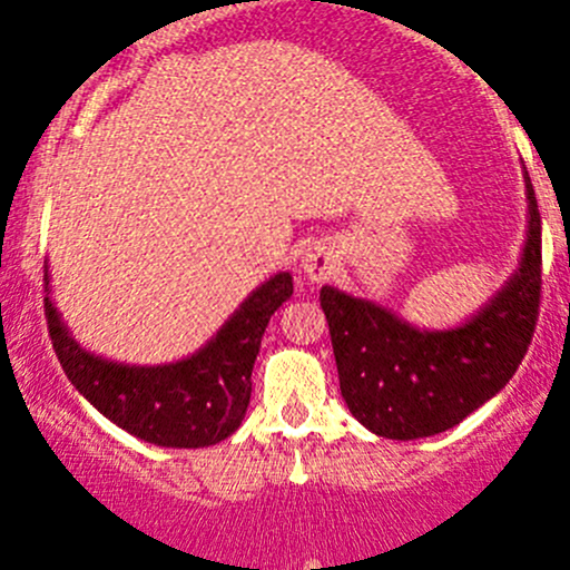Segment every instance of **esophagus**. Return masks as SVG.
<instances>
[{"label":"esophagus","mask_w":570,"mask_h":570,"mask_svg":"<svg viewBox=\"0 0 570 570\" xmlns=\"http://www.w3.org/2000/svg\"><path fill=\"white\" fill-rule=\"evenodd\" d=\"M301 267L311 281H316V284H320V281H327L333 275L331 254H327L325 248H320V245H308V248L303 250Z\"/></svg>","instance_id":"34e87169"}]
</instances>
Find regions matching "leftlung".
Returning <instances> with one entry per match:
<instances>
[{"instance_id": "obj_1", "label": "left lung", "mask_w": 570, "mask_h": 570, "mask_svg": "<svg viewBox=\"0 0 570 570\" xmlns=\"http://www.w3.org/2000/svg\"><path fill=\"white\" fill-rule=\"evenodd\" d=\"M527 239L519 267L481 311L448 331L322 286L341 395L376 436L421 440L494 399L527 355L541 303V213L524 171Z\"/></svg>"}]
</instances>
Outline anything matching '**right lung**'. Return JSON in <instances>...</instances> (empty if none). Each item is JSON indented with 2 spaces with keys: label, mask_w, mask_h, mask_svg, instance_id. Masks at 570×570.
<instances>
[{
  "label": "right lung",
  "mask_w": 570,
  "mask_h": 570,
  "mask_svg": "<svg viewBox=\"0 0 570 570\" xmlns=\"http://www.w3.org/2000/svg\"><path fill=\"white\" fill-rule=\"evenodd\" d=\"M43 281L48 335L70 385L119 429L160 448H207L235 434L269 316L292 297V275H273L190 357L128 365L83 350L51 301L48 265Z\"/></svg>",
  "instance_id": "1"
}]
</instances>
